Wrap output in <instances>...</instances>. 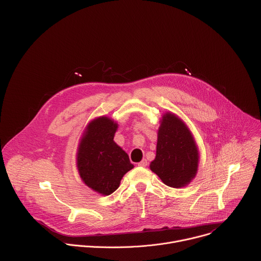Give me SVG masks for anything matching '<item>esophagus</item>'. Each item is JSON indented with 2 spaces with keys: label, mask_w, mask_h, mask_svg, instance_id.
Segmentation results:
<instances>
[{
  "label": "esophagus",
  "mask_w": 261,
  "mask_h": 261,
  "mask_svg": "<svg viewBox=\"0 0 261 261\" xmlns=\"http://www.w3.org/2000/svg\"><path fill=\"white\" fill-rule=\"evenodd\" d=\"M138 166H140V167H145V166H147V161H146L145 159H143L141 162L138 163Z\"/></svg>",
  "instance_id": "esophagus-1"
}]
</instances>
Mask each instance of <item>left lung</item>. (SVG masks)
Segmentation results:
<instances>
[{
    "label": "left lung",
    "mask_w": 261,
    "mask_h": 261,
    "mask_svg": "<svg viewBox=\"0 0 261 261\" xmlns=\"http://www.w3.org/2000/svg\"><path fill=\"white\" fill-rule=\"evenodd\" d=\"M198 167V151L186 125L174 115L166 114L158 131L156 158L150 168L172 188L188 185Z\"/></svg>",
    "instance_id": "8db88e82"
}]
</instances>
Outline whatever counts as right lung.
<instances>
[{"label": "right lung", "mask_w": 261, "mask_h": 261, "mask_svg": "<svg viewBox=\"0 0 261 261\" xmlns=\"http://www.w3.org/2000/svg\"><path fill=\"white\" fill-rule=\"evenodd\" d=\"M118 124L101 117L88 126L77 157L84 182L96 192L109 195L120 186L126 172L133 168L128 155L114 141Z\"/></svg>", "instance_id": "add662e5"}]
</instances>
